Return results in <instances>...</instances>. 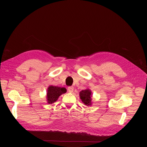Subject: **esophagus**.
<instances>
[{
    "mask_svg": "<svg viewBox=\"0 0 147 147\" xmlns=\"http://www.w3.org/2000/svg\"><path fill=\"white\" fill-rule=\"evenodd\" d=\"M68 91L70 92H73V90H74V87H72V86H70V87H68Z\"/></svg>",
    "mask_w": 147,
    "mask_h": 147,
    "instance_id": "esophagus-1",
    "label": "esophagus"
}]
</instances>
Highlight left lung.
Returning a JSON list of instances; mask_svg holds the SVG:
<instances>
[{"label":"left lung","instance_id":"1","mask_svg":"<svg viewBox=\"0 0 147 147\" xmlns=\"http://www.w3.org/2000/svg\"><path fill=\"white\" fill-rule=\"evenodd\" d=\"M80 96L82 102L84 103L86 105H87V106L91 105L92 92L90 90L87 89L85 90H82L80 92Z\"/></svg>","mask_w":147,"mask_h":147}]
</instances>
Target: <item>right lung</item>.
<instances>
[{"label":"right lung","instance_id":"add662e5","mask_svg":"<svg viewBox=\"0 0 147 147\" xmlns=\"http://www.w3.org/2000/svg\"><path fill=\"white\" fill-rule=\"evenodd\" d=\"M66 91L67 90L64 87L50 86L47 90V99L48 103L52 104L55 102L61 94L66 93Z\"/></svg>","mask_w":147,"mask_h":147}]
</instances>
